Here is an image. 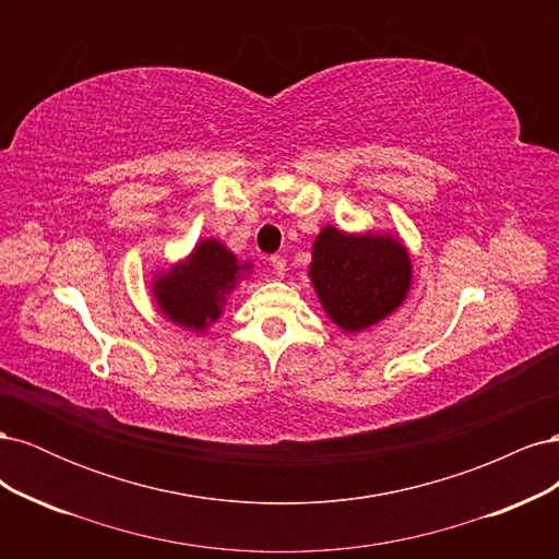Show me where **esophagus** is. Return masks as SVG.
Here are the masks:
<instances>
[{
    "label": "esophagus",
    "instance_id": "esophagus-1",
    "mask_svg": "<svg viewBox=\"0 0 559 559\" xmlns=\"http://www.w3.org/2000/svg\"><path fill=\"white\" fill-rule=\"evenodd\" d=\"M270 265H273L275 275H284V270H286V259H284V257H280V253H273V257H270Z\"/></svg>",
    "mask_w": 559,
    "mask_h": 559
}]
</instances>
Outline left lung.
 I'll return each mask as SVG.
<instances>
[{
  "label": "left lung",
  "mask_w": 559,
  "mask_h": 559,
  "mask_svg": "<svg viewBox=\"0 0 559 559\" xmlns=\"http://www.w3.org/2000/svg\"><path fill=\"white\" fill-rule=\"evenodd\" d=\"M310 277L324 310L345 331H361L396 310L411 289L403 245L326 226L312 247Z\"/></svg>",
  "instance_id": "1"
}]
</instances>
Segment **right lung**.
Returning <instances> with one entry per match:
<instances>
[{
    "label": "right lung",
    "instance_id": "obj_1",
    "mask_svg": "<svg viewBox=\"0 0 559 559\" xmlns=\"http://www.w3.org/2000/svg\"><path fill=\"white\" fill-rule=\"evenodd\" d=\"M235 253L216 240L200 242L193 257L163 275L154 292L160 310L186 329H205L210 321L222 314L226 294L240 277Z\"/></svg>",
    "mask_w": 559,
    "mask_h": 559
}]
</instances>
